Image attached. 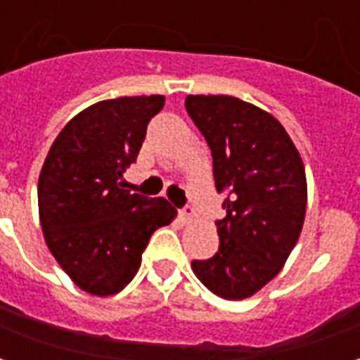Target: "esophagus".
Masks as SVG:
<instances>
[{
	"label": "esophagus",
	"instance_id": "obj_1",
	"mask_svg": "<svg viewBox=\"0 0 360 360\" xmlns=\"http://www.w3.org/2000/svg\"><path fill=\"white\" fill-rule=\"evenodd\" d=\"M179 218L181 221L188 224V221H193V218H195V210H193L191 206H185L183 210H179Z\"/></svg>",
	"mask_w": 360,
	"mask_h": 360
}]
</instances>
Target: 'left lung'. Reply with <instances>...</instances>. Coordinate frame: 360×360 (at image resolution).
Listing matches in <instances>:
<instances>
[{
    "label": "left lung",
    "mask_w": 360,
    "mask_h": 360,
    "mask_svg": "<svg viewBox=\"0 0 360 360\" xmlns=\"http://www.w3.org/2000/svg\"><path fill=\"white\" fill-rule=\"evenodd\" d=\"M185 108L212 150L226 218L219 249L193 260L212 293L241 301L279 274L301 235L307 175L293 141L268 111L233 96H187Z\"/></svg>",
    "instance_id": "1"
}]
</instances>
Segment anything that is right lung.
<instances>
[{
    "label": "right lung",
    "instance_id": "right-lung-1",
    "mask_svg": "<svg viewBox=\"0 0 360 360\" xmlns=\"http://www.w3.org/2000/svg\"><path fill=\"white\" fill-rule=\"evenodd\" d=\"M164 96H123L77 113L58 134L38 179L40 226L48 249L75 285L98 297L119 293L141 268L158 227L175 208L131 195L121 177L141 150Z\"/></svg>",
    "mask_w": 360,
    "mask_h": 360
}]
</instances>
